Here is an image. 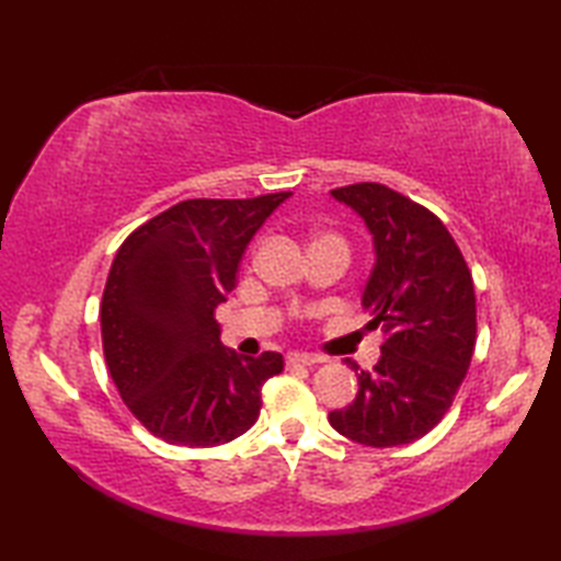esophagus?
<instances>
[{
    "mask_svg": "<svg viewBox=\"0 0 561 561\" xmlns=\"http://www.w3.org/2000/svg\"><path fill=\"white\" fill-rule=\"evenodd\" d=\"M323 359L320 356H313V354H301V352H291L287 354V366H313V364H320Z\"/></svg>",
    "mask_w": 561,
    "mask_h": 561,
    "instance_id": "1",
    "label": "esophagus"
}]
</instances>
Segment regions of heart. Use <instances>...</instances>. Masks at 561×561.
Here are the masks:
<instances>
[{
  "mask_svg": "<svg viewBox=\"0 0 561 561\" xmlns=\"http://www.w3.org/2000/svg\"><path fill=\"white\" fill-rule=\"evenodd\" d=\"M316 243H342L344 245V241H342V236H337V233H320L316 241H313V245Z\"/></svg>",
  "mask_w": 561,
  "mask_h": 561,
  "instance_id": "b5f03b06",
  "label": "heart"
}]
</instances>
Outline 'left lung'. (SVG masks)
I'll list each match as a JSON object with an SVG mask.
<instances>
[{
    "label": "left lung",
    "instance_id": "obj_1",
    "mask_svg": "<svg viewBox=\"0 0 561 561\" xmlns=\"http://www.w3.org/2000/svg\"><path fill=\"white\" fill-rule=\"evenodd\" d=\"M366 221L376 265L362 306L386 342L374 371H359L352 404L330 412V424L356 444H412L444 420L468 374L478 306L460 248L434 211L380 183L332 190Z\"/></svg>",
    "mask_w": 561,
    "mask_h": 561
}]
</instances>
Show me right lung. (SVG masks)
Instances as JSON below:
<instances>
[{
  "label": "right lung",
  "instance_id": "right-lung-1",
  "mask_svg": "<svg viewBox=\"0 0 561 561\" xmlns=\"http://www.w3.org/2000/svg\"><path fill=\"white\" fill-rule=\"evenodd\" d=\"M289 195L178 202L117 250L101 301L105 364L129 412L165 444L207 448L245 434L262 383L282 374L277 352L253 359L224 347L214 308Z\"/></svg>",
  "mask_w": 561,
  "mask_h": 561
}]
</instances>
